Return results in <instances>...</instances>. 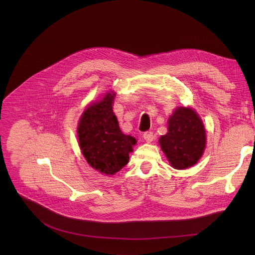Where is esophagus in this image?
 Listing matches in <instances>:
<instances>
[{
	"mask_svg": "<svg viewBox=\"0 0 255 255\" xmlns=\"http://www.w3.org/2000/svg\"><path fill=\"white\" fill-rule=\"evenodd\" d=\"M142 137L144 138V140H145L146 142H151V141H153V139H154V134H153V132H151V131H146V132L143 133Z\"/></svg>",
	"mask_w": 255,
	"mask_h": 255,
	"instance_id": "1",
	"label": "esophagus"
}]
</instances>
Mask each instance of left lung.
<instances>
[{"label":"left lung","instance_id":"obj_1","mask_svg":"<svg viewBox=\"0 0 255 255\" xmlns=\"http://www.w3.org/2000/svg\"><path fill=\"white\" fill-rule=\"evenodd\" d=\"M170 165L185 169L194 165L206 148L202 120L189 107H178L168 119V131L159 139Z\"/></svg>","mask_w":255,"mask_h":255}]
</instances>
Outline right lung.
<instances>
[{"label":"right lung","instance_id":"right-lung-1","mask_svg":"<svg viewBox=\"0 0 255 255\" xmlns=\"http://www.w3.org/2000/svg\"><path fill=\"white\" fill-rule=\"evenodd\" d=\"M115 94L90 105L79 120L78 140L87 162L100 172L114 175L129 161L135 138L125 135L113 112Z\"/></svg>","mask_w":255,"mask_h":255}]
</instances>
